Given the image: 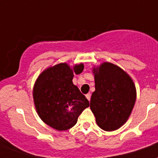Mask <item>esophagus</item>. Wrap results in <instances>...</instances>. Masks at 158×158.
<instances>
[{"label":"esophagus","instance_id":"obj_1","mask_svg":"<svg viewBox=\"0 0 158 158\" xmlns=\"http://www.w3.org/2000/svg\"><path fill=\"white\" fill-rule=\"evenodd\" d=\"M86 98L90 101V100H91V94H87V95H86Z\"/></svg>","mask_w":158,"mask_h":158}]
</instances>
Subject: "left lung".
I'll return each instance as SVG.
<instances>
[{
    "instance_id": "obj_1",
    "label": "left lung",
    "mask_w": 158,
    "mask_h": 158,
    "mask_svg": "<svg viewBox=\"0 0 158 158\" xmlns=\"http://www.w3.org/2000/svg\"><path fill=\"white\" fill-rule=\"evenodd\" d=\"M92 73L95 90L90 108L96 124L104 131L116 130L126 123L135 105L134 83L123 69L108 62L94 67Z\"/></svg>"
}]
</instances>
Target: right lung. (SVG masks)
<instances>
[{"mask_svg":"<svg viewBox=\"0 0 158 158\" xmlns=\"http://www.w3.org/2000/svg\"><path fill=\"white\" fill-rule=\"evenodd\" d=\"M83 63L71 67L62 63L49 67L38 75L33 88L36 112L45 124L58 131L70 129L77 123L89 101L72 82L74 73L83 71Z\"/></svg>","mask_w":158,"mask_h":158,"instance_id":"add662e5","label":"right lung"}]
</instances>
